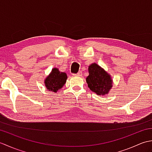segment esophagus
Segmentation results:
<instances>
[{
    "mask_svg": "<svg viewBox=\"0 0 152 152\" xmlns=\"http://www.w3.org/2000/svg\"><path fill=\"white\" fill-rule=\"evenodd\" d=\"M72 75L74 76H81L82 75V72H78V73H76V74H73Z\"/></svg>",
    "mask_w": 152,
    "mask_h": 152,
    "instance_id": "34e87169",
    "label": "esophagus"
}]
</instances>
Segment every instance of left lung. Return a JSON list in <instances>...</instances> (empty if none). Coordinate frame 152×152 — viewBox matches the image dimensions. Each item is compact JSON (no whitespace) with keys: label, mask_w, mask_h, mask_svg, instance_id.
Here are the masks:
<instances>
[{"label":"left lung","mask_w":152,"mask_h":152,"mask_svg":"<svg viewBox=\"0 0 152 152\" xmlns=\"http://www.w3.org/2000/svg\"><path fill=\"white\" fill-rule=\"evenodd\" d=\"M88 69L86 82L89 89L99 95L107 94L112 85L110 76L96 63L91 64Z\"/></svg>","instance_id":"1"}]
</instances>
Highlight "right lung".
Instances as JSON below:
<instances>
[{
  "instance_id": "right-lung-1",
  "label": "right lung",
  "mask_w": 152,
  "mask_h": 152,
  "mask_svg": "<svg viewBox=\"0 0 152 152\" xmlns=\"http://www.w3.org/2000/svg\"><path fill=\"white\" fill-rule=\"evenodd\" d=\"M67 79L66 73L61 72L57 69L54 68L50 74L45 80V85L48 91L57 92L64 85Z\"/></svg>"
}]
</instances>
